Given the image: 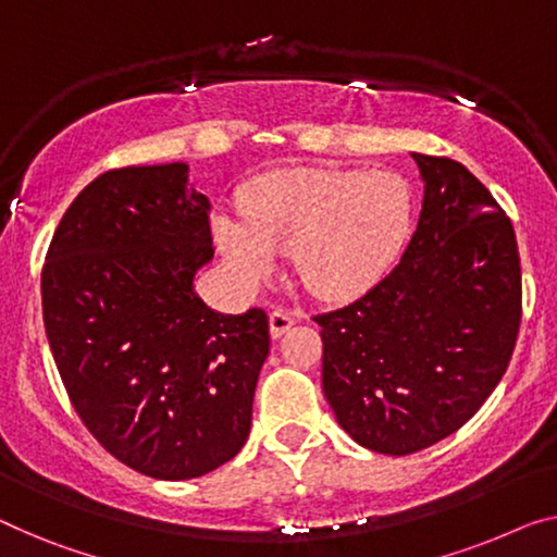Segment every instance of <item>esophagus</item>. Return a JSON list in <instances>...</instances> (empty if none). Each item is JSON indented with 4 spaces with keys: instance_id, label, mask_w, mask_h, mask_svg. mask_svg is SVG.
I'll list each match as a JSON object with an SVG mask.
<instances>
[{
    "instance_id": "obj_1",
    "label": "esophagus",
    "mask_w": 557,
    "mask_h": 557,
    "mask_svg": "<svg viewBox=\"0 0 557 557\" xmlns=\"http://www.w3.org/2000/svg\"><path fill=\"white\" fill-rule=\"evenodd\" d=\"M295 322H297V312H289V310L270 312V332H272V337H282L289 327L295 325Z\"/></svg>"
}]
</instances>
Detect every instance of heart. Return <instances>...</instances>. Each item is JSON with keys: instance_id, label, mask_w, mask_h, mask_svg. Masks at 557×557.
I'll return each mask as SVG.
<instances>
[{"instance_id": "1", "label": "heart", "mask_w": 557, "mask_h": 557, "mask_svg": "<svg viewBox=\"0 0 557 557\" xmlns=\"http://www.w3.org/2000/svg\"><path fill=\"white\" fill-rule=\"evenodd\" d=\"M245 218L218 214L214 239L250 282L268 277L277 252L312 295L347 300L385 275L410 232V187L397 172L285 170L252 182Z\"/></svg>"}]
</instances>
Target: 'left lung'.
Wrapping results in <instances>:
<instances>
[{"mask_svg": "<svg viewBox=\"0 0 557 557\" xmlns=\"http://www.w3.org/2000/svg\"><path fill=\"white\" fill-rule=\"evenodd\" d=\"M418 230L387 277L322 327V389L347 435L410 455L462 428L508 370L522 318L512 222L450 157L412 152Z\"/></svg>", "mask_w": 557, "mask_h": 557, "instance_id": "1", "label": "left lung"}]
</instances>
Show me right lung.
Segmentation results:
<instances>
[{
  "label": "right lung",
  "instance_id": "right-lung-1",
  "mask_svg": "<svg viewBox=\"0 0 557 557\" xmlns=\"http://www.w3.org/2000/svg\"><path fill=\"white\" fill-rule=\"evenodd\" d=\"M185 162L99 174L41 268V312L66 395L127 468L207 475L243 450L270 352L268 312L222 314L195 293L212 260L210 199Z\"/></svg>",
  "mask_w": 557,
  "mask_h": 557
}]
</instances>
